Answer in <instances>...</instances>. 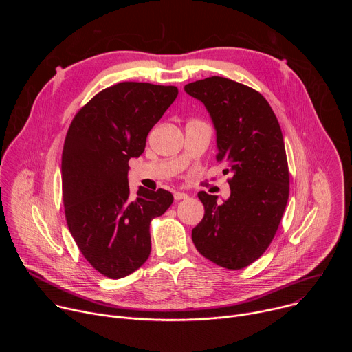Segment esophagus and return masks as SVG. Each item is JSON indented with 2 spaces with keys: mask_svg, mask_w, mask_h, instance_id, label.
I'll list each match as a JSON object with an SVG mask.
<instances>
[{
  "mask_svg": "<svg viewBox=\"0 0 352 352\" xmlns=\"http://www.w3.org/2000/svg\"><path fill=\"white\" fill-rule=\"evenodd\" d=\"M186 197H188V195L184 193V192H175L174 193V199L175 200H182V199H186Z\"/></svg>",
  "mask_w": 352,
  "mask_h": 352,
  "instance_id": "1",
  "label": "esophagus"
}]
</instances>
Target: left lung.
Masks as SVG:
<instances>
[{
  "label": "left lung",
  "instance_id": "1",
  "mask_svg": "<svg viewBox=\"0 0 352 352\" xmlns=\"http://www.w3.org/2000/svg\"><path fill=\"white\" fill-rule=\"evenodd\" d=\"M202 102L217 136L219 163L231 173V195L199 192L205 216L192 241L213 263L239 270L259 259L273 241L289 195V173L280 124L267 100L255 89L221 76L185 85Z\"/></svg>",
  "mask_w": 352,
  "mask_h": 352
}]
</instances>
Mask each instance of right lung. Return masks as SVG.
<instances>
[{"instance_id":"right-lung-1","label":"right lung","mask_w":352,"mask_h":352,"mask_svg":"<svg viewBox=\"0 0 352 352\" xmlns=\"http://www.w3.org/2000/svg\"><path fill=\"white\" fill-rule=\"evenodd\" d=\"M178 96L175 86L121 82L97 93L72 120L63 150V199L71 235L103 276L122 278L152 250L150 221L173 195L140 186L131 196L128 162Z\"/></svg>"}]
</instances>
